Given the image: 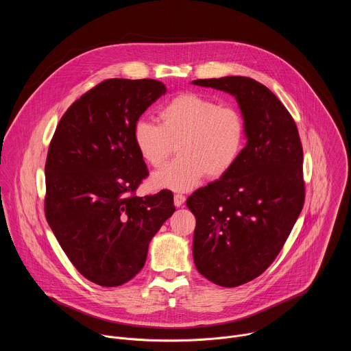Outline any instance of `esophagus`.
Here are the masks:
<instances>
[{
	"instance_id": "34e87169",
	"label": "esophagus",
	"mask_w": 351,
	"mask_h": 351,
	"mask_svg": "<svg viewBox=\"0 0 351 351\" xmlns=\"http://www.w3.org/2000/svg\"><path fill=\"white\" fill-rule=\"evenodd\" d=\"M184 202H186V197L183 194H175L173 195V204L176 207H182L184 204Z\"/></svg>"
}]
</instances>
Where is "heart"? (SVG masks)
<instances>
[{"instance_id":"b5f03b06","label":"heart","mask_w":351,"mask_h":351,"mask_svg":"<svg viewBox=\"0 0 351 351\" xmlns=\"http://www.w3.org/2000/svg\"><path fill=\"white\" fill-rule=\"evenodd\" d=\"M160 125L138 119L132 137L141 160L161 167L176 145L178 158L153 173L156 189L189 191L207 175L218 179L239 161L245 145V122L232 107H221L211 98L184 93L158 112Z\"/></svg>"}]
</instances>
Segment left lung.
Masks as SVG:
<instances>
[{
	"label": "left lung",
	"mask_w": 351,
	"mask_h": 351,
	"mask_svg": "<svg viewBox=\"0 0 351 351\" xmlns=\"http://www.w3.org/2000/svg\"><path fill=\"white\" fill-rule=\"evenodd\" d=\"M191 83L233 95L245 122L247 143L236 165L186 202L195 217L197 271L215 285L236 287L274 263L303 210V147L289 111L254 79Z\"/></svg>",
	"instance_id": "left-lung-1"
}]
</instances>
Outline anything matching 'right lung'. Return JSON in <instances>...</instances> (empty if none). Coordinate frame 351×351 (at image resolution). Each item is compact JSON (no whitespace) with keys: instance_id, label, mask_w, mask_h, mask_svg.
I'll list each match as a JSON object with an SVG mask.
<instances>
[{"instance_id":"right-lung-1","label":"right lung","mask_w":351,"mask_h":351,"mask_svg":"<svg viewBox=\"0 0 351 351\" xmlns=\"http://www.w3.org/2000/svg\"><path fill=\"white\" fill-rule=\"evenodd\" d=\"M165 93L153 79L104 80L68 108L49 143L45 218L75 268L95 285L134 278L175 213L169 190L133 194L148 173L133 125Z\"/></svg>"}]
</instances>
